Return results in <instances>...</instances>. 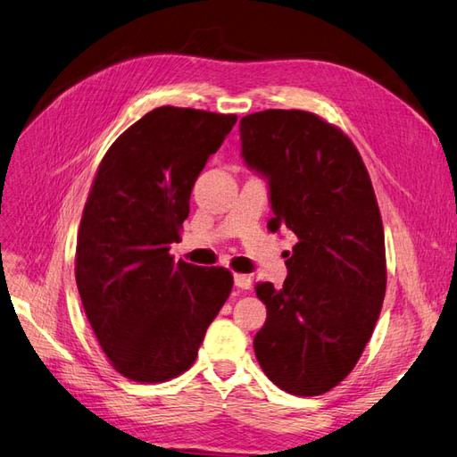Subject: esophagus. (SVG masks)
Segmentation results:
<instances>
[{"instance_id": "1", "label": "esophagus", "mask_w": 457, "mask_h": 457, "mask_svg": "<svg viewBox=\"0 0 457 457\" xmlns=\"http://www.w3.org/2000/svg\"><path fill=\"white\" fill-rule=\"evenodd\" d=\"M233 282H236V286L239 289H251V286H253V279L247 274H236V278H233Z\"/></svg>"}]
</instances>
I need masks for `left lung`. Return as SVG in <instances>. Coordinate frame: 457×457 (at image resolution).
Instances as JSON below:
<instances>
[{
	"instance_id": "8db88e82",
	"label": "left lung",
	"mask_w": 457,
	"mask_h": 457,
	"mask_svg": "<svg viewBox=\"0 0 457 457\" xmlns=\"http://www.w3.org/2000/svg\"><path fill=\"white\" fill-rule=\"evenodd\" d=\"M245 163L270 187L274 218L297 243L282 289L256 284L266 322L254 355L278 388L320 395L353 370L386 294L384 228L351 138L303 110H264L239 123Z\"/></svg>"
}]
</instances>
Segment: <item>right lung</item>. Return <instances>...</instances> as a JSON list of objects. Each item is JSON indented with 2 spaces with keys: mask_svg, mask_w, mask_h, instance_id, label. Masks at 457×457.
Listing matches in <instances>:
<instances>
[{
  "mask_svg": "<svg viewBox=\"0 0 457 457\" xmlns=\"http://www.w3.org/2000/svg\"><path fill=\"white\" fill-rule=\"evenodd\" d=\"M237 115L162 106L117 137L80 218L75 278L112 367L135 382L189 369L231 294L221 266L175 262L193 185Z\"/></svg>",
  "mask_w": 457,
  "mask_h": 457,
  "instance_id": "right-lung-1",
  "label": "right lung"
}]
</instances>
